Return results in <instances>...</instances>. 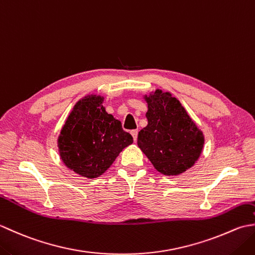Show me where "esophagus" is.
I'll list each match as a JSON object with an SVG mask.
<instances>
[{
    "label": "esophagus",
    "instance_id": "34e87169",
    "mask_svg": "<svg viewBox=\"0 0 255 255\" xmlns=\"http://www.w3.org/2000/svg\"><path fill=\"white\" fill-rule=\"evenodd\" d=\"M130 133H131V136L133 138V141H136L137 137H138V130H137V129H133V130L130 131Z\"/></svg>",
    "mask_w": 255,
    "mask_h": 255
}]
</instances>
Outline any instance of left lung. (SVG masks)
<instances>
[{
  "mask_svg": "<svg viewBox=\"0 0 255 255\" xmlns=\"http://www.w3.org/2000/svg\"><path fill=\"white\" fill-rule=\"evenodd\" d=\"M143 99L148 104V125L138 133V147L156 171L180 175L202 154L204 133L170 92L158 89Z\"/></svg>",
  "mask_w": 255,
  "mask_h": 255,
  "instance_id": "8db88e82",
  "label": "left lung"
}]
</instances>
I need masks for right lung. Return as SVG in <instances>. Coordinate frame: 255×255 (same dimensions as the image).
<instances>
[{"mask_svg": "<svg viewBox=\"0 0 255 255\" xmlns=\"http://www.w3.org/2000/svg\"><path fill=\"white\" fill-rule=\"evenodd\" d=\"M104 97L86 95L73 106L58 137L60 158L77 174L95 178L116 160L123 149L133 142L122 123L103 106Z\"/></svg>", "mask_w": 255, "mask_h": 255, "instance_id": "obj_1", "label": "right lung"}]
</instances>
